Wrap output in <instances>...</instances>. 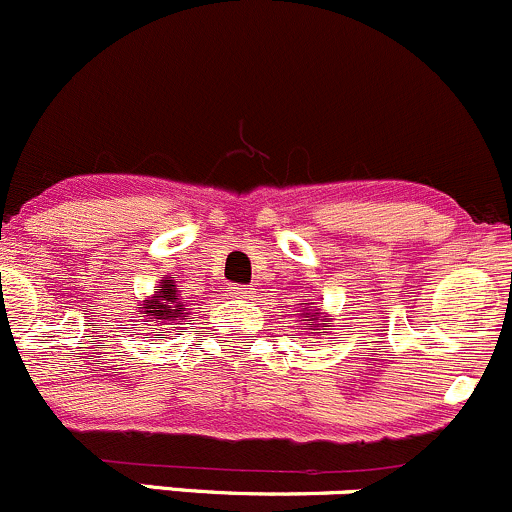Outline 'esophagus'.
Returning <instances> with one entry per match:
<instances>
[{
	"label": "esophagus",
	"mask_w": 512,
	"mask_h": 512,
	"mask_svg": "<svg viewBox=\"0 0 512 512\" xmlns=\"http://www.w3.org/2000/svg\"><path fill=\"white\" fill-rule=\"evenodd\" d=\"M249 293H251V288H246V286H236L234 291H231L234 298H244V295H249Z\"/></svg>",
	"instance_id": "obj_1"
}]
</instances>
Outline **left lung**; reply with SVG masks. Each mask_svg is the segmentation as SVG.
Returning a JSON list of instances; mask_svg holds the SVG:
<instances>
[{
    "label": "left lung",
    "instance_id": "8db88e82",
    "mask_svg": "<svg viewBox=\"0 0 512 512\" xmlns=\"http://www.w3.org/2000/svg\"><path fill=\"white\" fill-rule=\"evenodd\" d=\"M295 313H300V318H305L308 323H300L303 328L300 330H333V315L328 313H320L318 305L313 303H300V310H295Z\"/></svg>",
    "mask_w": 512,
    "mask_h": 512
}]
</instances>
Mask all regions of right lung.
Returning <instances> with one entry per match:
<instances>
[{
	"label": "right lung",
	"instance_id": "right-lung-1",
	"mask_svg": "<svg viewBox=\"0 0 512 512\" xmlns=\"http://www.w3.org/2000/svg\"><path fill=\"white\" fill-rule=\"evenodd\" d=\"M138 313L142 318V325L147 323L182 325L184 320H189L182 293L177 291V281H172V276L162 278V281L155 286V293L145 295V300H140Z\"/></svg>",
	"mask_w": 512,
	"mask_h": 512
}]
</instances>
